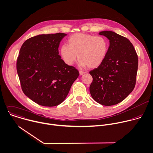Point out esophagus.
Listing matches in <instances>:
<instances>
[{
  "mask_svg": "<svg viewBox=\"0 0 153 153\" xmlns=\"http://www.w3.org/2000/svg\"><path fill=\"white\" fill-rule=\"evenodd\" d=\"M84 74H85V72H84V71H79V74L81 75H83Z\"/></svg>",
  "mask_w": 153,
  "mask_h": 153,
  "instance_id": "obj_1",
  "label": "esophagus"
}]
</instances>
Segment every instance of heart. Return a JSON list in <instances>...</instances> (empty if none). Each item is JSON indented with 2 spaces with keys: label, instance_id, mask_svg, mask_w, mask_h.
<instances>
[{
  "label": "heart",
  "instance_id": "1",
  "mask_svg": "<svg viewBox=\"0 0 153 153\" xmlns=\"http://www.w3.org/2000/svg\"><path fill=\"white\" fill-rule=\"evenodd\" d=\"M108 49V42L103 36L76 33L71 36L68 45L60 48L61 56L68 65H72L78 56L81 67L93 69L104 60Z\"/></svg>",
  "mask_w": 153,
  "mask_h": 153
}]
</instances>
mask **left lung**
<instances>
[{
	"instance_id": "8db88e82",
	"label": "left lung",
	"mask_w": 153,
	"mask_h": 153,
	"mask_svg": "<svg viewBox=\"0 0 153 153\" xmlns=\"http://www.w3.org/2000/svg\"><path fill=\"white\" fill-rule=\"evenodd\" d=\"M99 34L109 40L110 46L103 62L89 72L93 78L89 89L95 101L110 106L123 101L133 90L138 57L128 39L109 30Z\"/></svg>"
}]
</instances>
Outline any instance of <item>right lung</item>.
<instances>
[{"label":"right lung","mask_w":153,"mask_h":153,"mask_svg":"<svg viewBox=\"0 0 153 153\" xmlns=\"http://www.w3.org/2000/svg\"><path fill=\"white\" fill-rule=\"evenodd\" d=\"M66 35H38L26 40L20 48L16 66L22 91L40 105L62 103L79 75L58 54L59 43Z\"/></svg>","instance_id":"obj_1"}]
</instances>
